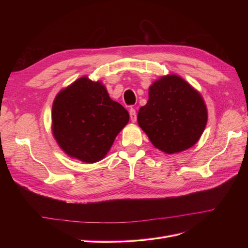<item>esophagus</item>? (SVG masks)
<instances>
[{"label":"esophagus","instance_id":"obj_1","mask_svg":"<svg viewBox=\"0 0 248 248\" xmlns=\"http://www.w3.org/2000/svg\"><path fill=\"white\" fill-rule=\"evenodd\" d=\"M129 115H130V119H131V121L134 123L137 121V111H136V109L134 108H130L129 109Z\"/></svg>","mask_w":248,"mask_h":248}]
</instances>
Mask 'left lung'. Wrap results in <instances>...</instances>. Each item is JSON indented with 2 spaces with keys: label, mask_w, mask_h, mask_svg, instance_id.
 Returning a JSON list of instances; mask_svg holds the SVG:
<instances>
[{
  "label": "left lung",
  "mask_w": 248,
  "mask_h": 248,
  "mask_svg": "<svg viewBox=\"0 0 248 248\" xmlns=\"http://www.w3.org/2000/svg\"><path fill=\"white\" fill-rule=\"evenodd\" d=\"M208 112L204 99L183 78L170 74L149 88V100L138 123L155 148L174 154L192 147L204 132Z\"/></svg>",
  "instance_id": "1"
}]
</instances>
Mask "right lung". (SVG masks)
<instances>
[{
    "label": "right lung",
    "mask_w": 248,
    "mask_h": 248,
    "mask_svg": "<svg viewBox=\"0 0 248 248\" xmlns=\"http://www.w3.org/2000/svg\"><path fill=\"white\" fill-rule=\"evenodd\" d=\"M129 121L100 81L84 77L65 88L52 104V134L63 151L86 163L101 160Z\"/></svg>",
    "instance_id": "obj_1"
}]
</instances>
